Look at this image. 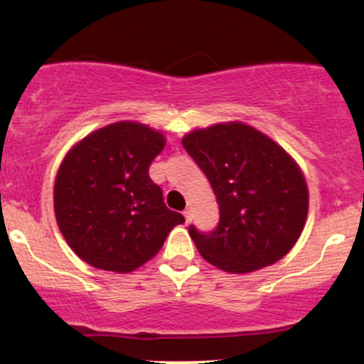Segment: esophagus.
Masks as SVG:
<instances>
[{
	"instance_id": "1",
	"label": "esophagus",
	"mask_w": 364,
	"mask_h": 364,
	"mask_svg": "<svg viewBox=\"0 0 364 364\" xmlns=\"http://www.w3.org/2000/svg\"><path fill=\"white\" fill-rule=\"evenodd\" d=\"M183 215H185L186 223H190V220H191V212H190V210H188V208H186V210H185V212H183Z\"/></svg>"
}]
</instances>
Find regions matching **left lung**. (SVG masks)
Wrapping results in <instances>:
<instances>
[{
	"instance_id": "8db88e82",
	"label": "left lung",
	"mask_w": 364,
	"mask_h": 364,
	"mask_svg": "<svg viewBox=\"0 0 364 364\" xmlns=\"http://www.w3.org/2000/svg\"><path fill=\"white\" fill-rule=\"evenodd\" d=\"M181 141L219 203L214 231L188 228L200 255L224 272L248 274L289 253L308 215L306 181L294 159L240 121L195 129Z\"/></svg>"
}]
</instances>
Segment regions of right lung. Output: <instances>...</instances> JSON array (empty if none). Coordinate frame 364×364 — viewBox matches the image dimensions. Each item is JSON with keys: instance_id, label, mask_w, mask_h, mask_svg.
Masks as SVG:
<instances>
[{"instance_id": "add662e5", "label": "right lung", "mask_w": 364, "mask_h": 364, "mask_svg": "<svg viewBox=\"0 0 364 364\" xmlns=\"http://www.w3.org/2000/svg\"><path fill=\"white\" fill-rule=\"evenodd\" d=\"M166 139L147 124L119 121L87 135L63 159L54 181V214L83 262L128 274L157 255L171 229L169 210L149 168Z\"/></svg>"}]
</instances>
